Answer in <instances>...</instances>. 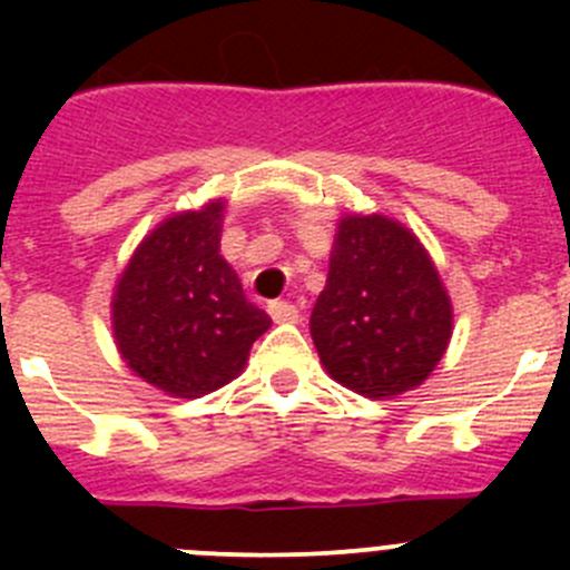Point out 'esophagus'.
Returning <instances> with one entry per match:
<instances>
[{"instance_id":"obj_1","label":"esophagus","mask_w":570,"mask_h":570,"mask_svg":"<svg viewBox=\"0 0 570 570\" xmlns=\"http://www.w3.org/2000/svg\"><path fill=\"white\" fill-rule=\"evenodd\" d=\"M267 312L275 322H297V306L289 301H273L267 306Z\"/></svg>"}]
</instances>
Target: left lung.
Wrapping results in <instances>:
<instances>
[{"mask_svg": "<svg viewBox=\"0 0 570 570\" xmlns=\"http://www.w3.org/2000/svg\"><path fill=\"white\" fill-rule=\"evenodd\" d=\"M312 338L327 375L355 394L422 386L452 338V303L416 234L386 215L342 217Z\"/></svg>", "mask_w": 570, "mask_h": 570, "instance_id": "1", "label": "left lung"}]
</instances>
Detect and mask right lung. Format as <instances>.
<instances>
[{"mask_svg": "<svg viewBox=\"0 0 570 570\" xmlns=\"http://www.w3.org/2000/svg\"><path fill=\"white\" fill-rule=\"evenodd\" d=\"M223 200L159 223L112 295L120 358L165 394L195 400L232 383L273 320L220 256Z\"/></svg>", "mask_w": 570, "mask_h": 570, "instance_id": "1", "label": "right lung"}]
</instances>
